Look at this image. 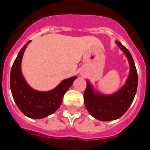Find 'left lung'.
<instances>
[{"label":"left lung","instance_id":"1","mask_svg":"<svg viewBox=\"0 0 150 150\" xmlns=\"http://www.w3.org/2000/svg\"><path fill=\"white\" fill-rule=\"evenodd\" d=\"M116 43L129 62V76L124 86L112 95H104L95 92L92 86L87 81L84 91V103L87 110L93 117L100 121H111L122 116L132 105L137 88L138 78L133 58L120 42L116 41Z\"/></svg>","mask_w":150,"mask_h":150}]
</instances>
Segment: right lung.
Returning a JSON list of instances; mask_svg holds the SVG:
<instances>
[{
    "mask_svg": "<svg viewBox=\"0 0 150 150\" xmlns=\"http://www.w3.org/2000/svg\"><path fill=\"white\" fill-rule=\"evenodd\" d=\"M28 41L21 49L12 66L10 73V88L14 101L18 109L31 119H43L52 114L62 104L63 97L71 86L76 76H72L61 82L54 89L49 91H36L30 88L21 71V62Z\"/></svg>",
    "mask_w": 150,
    "mask_h": 150,
    "instance_id": "1",
    "label": "right lung"
}]
</instances>
